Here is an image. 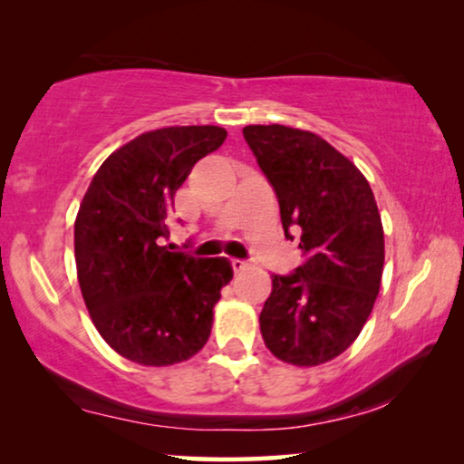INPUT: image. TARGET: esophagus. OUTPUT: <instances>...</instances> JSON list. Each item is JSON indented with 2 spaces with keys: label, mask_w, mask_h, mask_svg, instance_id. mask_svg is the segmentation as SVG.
Instances as JSON below:
<instances>
[{
  "label": "esophagus",
  "mask_w": 464,
  "mask_h": 464,
  "mask_svg": "<svg viewBox=\"0 0 464 464\" xmlns=\"http://www.w3.org/2000/svg\"><path fill=\"white\" fill-rule=\"evenodd\" d=\"M246 266H249V264H246L245 259H232V270L234 272H243Z\"/></svg>",
  "instance_id": "34e87169"
}]
</instances>
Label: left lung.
Masks as SVG:
<instances>
[{
  "mask_svg": "<svg viewBox=\"0 0 464 464\" xmlns=\"http://www.w3.org/2000/svg\"><path fill=\"white\" fill-rule=\"evenodd\" d=\"M245 141L275 188L285 237H300L304 264L272 275L259 314L270 353L310 367L357 340L380 291L384 232L361 170L308 130L281 124L243 129Z\"/></svg>",
  "mask_w": 464,
  "mask_h": 464,
  "instance_id": "1",
  "label": "left lung"
}]
</instances>
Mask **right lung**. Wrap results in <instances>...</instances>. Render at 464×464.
I'll return each mask as SVG.
<instances>
[{
	"label": "right lung",
	"instance_id": "obj_1",
	"mask_svg": "<svg viewBox=\"0 0 464 464\" xmlns=\"http://www.w3.org/2000/svg\"><path fill=\"white\" fill-rule=\"evenodd\" d=\"M219 126H167L113 151L75 218V266L107 344L141 365H173L207 344L213 306L230 283L226 257L169 251L175 192L226 141Z\"/></svg>",
	"mask_w": 464,
	"mask_h": 464
}]
</instances>
